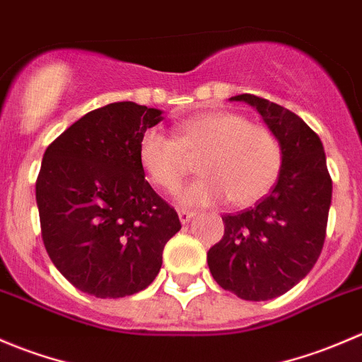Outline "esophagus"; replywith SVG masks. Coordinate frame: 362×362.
I'll return each instance as SVG.
<instances>
[{
    "label": "esophagus",
    "instance_id": "34e87169",
    "mask_svg": "<svg viewBox=\"0 0 362 362\" xmlns=\"http://www.w3.org/2000/svg\"><path fill=\"white\" fill-rule=\"evenodd\" d=\"M193 216H195V213H193V211L180 209V220H181V223H188V221L192 220Z\"/></svg>",
    "mask_w": 362,
    "mask_h": 362
}]
</instances>
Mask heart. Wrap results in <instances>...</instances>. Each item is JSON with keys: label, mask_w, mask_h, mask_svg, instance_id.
Wrapping results in <instances>:
<instances>
[{"label": "heart", "mask_w": 362, "mask_h": 362, "mask_svg": "<svg viewBox=\"0 0 362 362\" xmlns=\"http://www.w3.org/2000/svg\"><path fill=\"white\" fill-rule=\"evenodd\" d=\"M202 176L177 193L182 206H213L230 200L248 206L266 195L280 176V139L264 124L235 112H206L180 124L176 137L149 128L139 139V163L146 177L165 192L180 186L189 158Z\"/></svg>", "instance_id": "b5f03b06"}]
</instances>
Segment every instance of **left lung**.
<instances>
[{
    "instance_id": "1",
    "label": "left lung",
    "mask_w": 362,
    "mask_h": 362,
    "mask_svg": "<svg viewBox=\"0 0 362 362\" xmlns=\"http://www.w3.org/2000/svg\"><path fill=\"white\" fill-rule=\"evenodd\" d=\"M230 102L255 107L280 139L284 160L269 195L250 209L221 216L225 234L207 252V266L225 291L245 301H267L291 291L317 262L332 181L320 139L298 114L248 93Z\"/></svg>"
}]
</instances>
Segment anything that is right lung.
<instances>
[{
  "label": "right lung",
  "instance_id": "add662e5",
  "mask_svg": "<svg viewBox=\"0 0 362 362\" xmlns=\"http://www.w3.org/2000/svg\"><path fill=\"white\" fill-rule=\"evenodd\" d=\"M162 110L116 102L91 110L47 149L37 180L42 239L78 291L127 298L153 284L180 216L146 181L139 139Z\"/></svg>",
  "mask_w": 362,
  "mask_h": 362
}]
</instances>
